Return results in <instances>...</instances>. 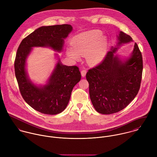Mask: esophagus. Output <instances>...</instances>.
<instances>
[{"label":"esophagus","mask_w":157,"mask_h":157,"mask_svg":"<svg viewBox=\"0 0 157 157\" xmlns=\"http://www.w3.org/2000/svg\"><path fill=\"white\" fill-rule=\"evenodd\" d=\"M81 76H82L83 78L85 77V76H86V73H87L86 70H82L81 71Z\"/></svg>","instance_id":"esophagus-1"}]
</instances>
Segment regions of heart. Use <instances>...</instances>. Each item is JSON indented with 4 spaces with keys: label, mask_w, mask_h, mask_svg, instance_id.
I'll return each instance as SVG.
<instances>
[{
    "label": "heart",
    "mask_w": 157,
    "mask_h": 157,
    "mask_svg": "<svg viewBox=\"0 0 157 157\" xmlns=\"http://www.w3.org/2000/svg\"><path fill=\"white\" fill-rule=\"evenodd\" d=\"M100 31L83 32L75 36L71 40V48L67 50V56L74 61H78L80 56H86L91 63H101L107 52V40L101 37Z\"/></svg>",
    "instance_id": "heart-1"
}]
</instances>
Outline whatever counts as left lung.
I'll use <instances>...</instances> for the list:
<instances>
[{"mask_svg":"<svg viewBox=\"0 0 157 157\" xmlns=\"http://www.w3.org/2000/svg\"><path fill=\"white\" fill-rule=\"evenodd\" d=\"M133 42L132 38L119 31L117 44L112 47L103 61L86 74L89 94L95 110L109 115L124 109L138 94L142 78L143 59L136 43L128 56L117 53L123 45Z\"/></svg>","mask_w":157,"mask_h":157,"instance_id":"8db88e82","label":"left lung"}]
</instances>
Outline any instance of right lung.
Listing matches in <instances>:
<instances>
[{"label": "right lung", "instance_id": "1", "mask_svg": "<svg viewBox=\"0 0 157 157\" xmlns=\"http://www.w3.org/2000/svg\"><path fill=\"white\" fill-rule=\"evenodd\" d=\"M70 25L42 26L24 38L17 49L14 70L19 90L24 99L34 110L47 115H56L67 106L75 86L81 79L76 66L63 65L58 61L45 84L33 82L27 70V61L34 47L50 48L63 52L64 39L72 32Z\"/></svg>", "mask_w": 157, "mask_h": 157}]
</instances>
